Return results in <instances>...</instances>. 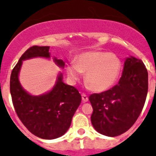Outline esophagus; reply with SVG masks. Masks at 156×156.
Wrapping results in <instances>:
<instances>
[{
    "label": "esophagus",
    "mask_w": 156,
    "mask_h": 156,
    "mask_svg": "<svg viewBox=\"0 0 156 156\" xmlns=\"http://www.w3.org/2000/svg\"><path fill=\"white\" fill-rule=\"evenodd\" d=\"M82 100H83V102H87L89 101V98H88V96L86 94L83 93L82 94Z\"/></svg>",
    "instance_id": "34e87169"
}]
</instances>
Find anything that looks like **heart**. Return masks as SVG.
<instances>
[{
  "label": "heart",
  "mask_w": 156,
  "mask_h": 156,
  "mask_svg": "<svg viewBox=\"0 0 156 156\" xmlns=\"http://www.w3.org/2000/svg\"><path fill=\"white\" fill-rule=\"evenodd\" d=\"M121 69V62L113 54L103 52H83L75 62L67 67V73L73 82L86 72L85 80L93 90L102 91L111 87L116 81Z\"/></svg>",
  "instance_id": "b5f03b06"
}]
</instances>
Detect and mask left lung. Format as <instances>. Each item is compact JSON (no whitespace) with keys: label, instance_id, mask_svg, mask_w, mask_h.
<instances>
[{"label":"left lung","instance_id":"8db88e82","mask_svg":"<svg viewBox=\"0 0 156 156\" xmlns=\"http://www.w3.org/2000/svg\"><path fill=\"white\" fill-rule=\"evenodd\" d=\"M148 91V72L140 59L127 58L118 84L89 96L91 121L100 134L115 137L128 131L144 108Z\"/></svg>","mask_w":156,"mask_h":156}]
</instances>
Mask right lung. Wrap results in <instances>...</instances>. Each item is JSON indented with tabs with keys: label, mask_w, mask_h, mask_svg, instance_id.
Wrapping results in <instances>:
<instances>
[{
	"label": "right lung",
	"mask_w": 156,
	"mask_h": 156,
	"mask_svg": "<svg viewBox=\"0 0 156 156\" xmlns=\"http://www.w3.org/2000/svg\"><path fill=\"white\" fill-rule=\"evenodd\" d=\"M49 46H34L27 49L12 69L10 76V94L16 113L23 125L34 135L42 139H55L66 133L72 118L81 103V94L75 87L62 81L58 76L56 84L49 92L33 96L23 89L19 80L22 61L35 57L49 58ZM59 67L65 62L55 58Z\"/></svg>",
	"instance_id": "add662e5"
}]
</instances>
